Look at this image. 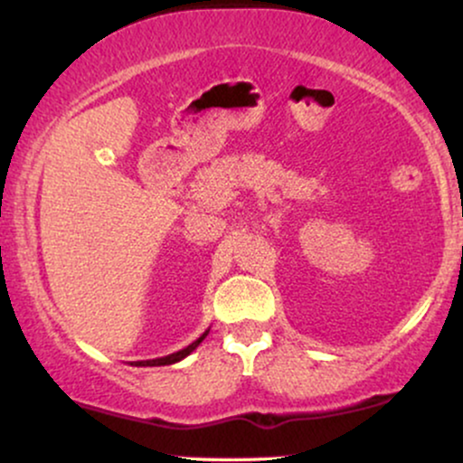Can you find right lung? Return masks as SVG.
Segmentation results:
<instances>
[{
    "label": "right lung",
    "mask_w": 463,
    "mask_h": 463,
    "mask_svg": "<svg viewBox=\"0 0 463 463\" xmlns=\"http://www.w3.org/2000/svg\"><path fill=\"white\" fill-rule=\"evenodd\" d=\"M206 335H209V328H206L204 333L200 335L198 339H195V342H191L187 348H183V350H178V353H172V354H167V357H158V359H146V361H135V364H130V365H137V368H154V365H172V364H178V361H183L184 357H189L191 353H194L195 348L200 346L202 344V339L206 337Z\"/></svg>",
    "instance_id": "obj_1"
}]
</instances>
